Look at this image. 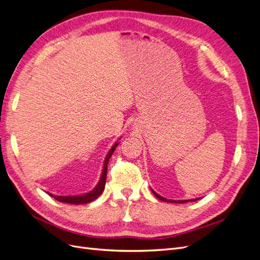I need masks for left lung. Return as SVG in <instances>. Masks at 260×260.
<instances>
[{"label":"left lung","instance_id":"obj_1","mask_svg":"<svg viewBox=\"0 0 260 260\" xmlns=\"http://www.w3.org/2000/svg\"><path fill=\"white\" fill-rule=\"evenodd\" d=\"M152 192H153V194L156 196L157 199H159L160 201H162V202H169V203H186V202H188V200H185V201H172V200H167V199H165V198H162V196H160V195H158L157 194L156 192H154L153 190H152ZM191 201H196V200H191Z\"/></svg>","mask_w":260,"mask_h":260}]
</instances>
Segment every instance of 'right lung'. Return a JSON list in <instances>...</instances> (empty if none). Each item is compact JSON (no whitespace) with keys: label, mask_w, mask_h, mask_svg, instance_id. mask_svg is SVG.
Masks as SVG:
<instances>
[{"label":"right lung","mask_w":260,"mask_h":260,"mask_svg":"<svg viewBox=\"0 0 260 260\" xmlns=\"http://www.w3.org/2000/svg\"><path fill=\"white\" fill-rule=\"evenodd\" d=\"M118 145V143H115L114 146L111 148V151L107 154L105 161H104V167H103V171H102V176L101 179L99 181L98 185L93 188V190L86 194H82V195H77V196H56L53 194H49L52 198H54L56 201L61 202V203H67V204H74V205H80V204H86L90 203L94 200H96L99 196L103 193L104 187H105V182H106V175H107V164L109 158H111L116 146Z\"/></svg>","instance_id":"obj_1"}]
</instances>
